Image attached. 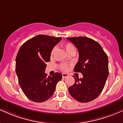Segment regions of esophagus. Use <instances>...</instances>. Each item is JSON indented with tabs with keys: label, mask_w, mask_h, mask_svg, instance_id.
I'll list each match as a JSON object with an SVG mask.
<instances>
[{
	"label": "esophagus",
	"mask_w": 123,
	"mask_h": 123,
	"mask_svg": "<svg viewBox=\"0 0 123 123\" xmlns=\"http://www.w3.org/2000/svg\"><path fill=\"white\" fill-rule=\"evenodd\" d=\"M62 76L63 78H66L68 76V74H67V73H62Z\"/></svg>",
	"instance_id": "esophagus-1"
}]
</instances>
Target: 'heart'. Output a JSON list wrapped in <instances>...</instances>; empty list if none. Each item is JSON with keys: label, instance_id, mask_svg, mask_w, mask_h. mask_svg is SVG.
<instances>
[{"label": "heart", "instance_id": "1", "mask_svg": "<svg viewBox=\"0 0 123 123\" xmlns=\"http://www.w3.org/2000/svg\"><path fill=\"white\" fill-rule=\"evenodd\" d=\"M63 46L64 47V49H65L66 51L68 53L70 52V51H73V50H76V49H75V47L73 46V45H72V44L69 43L64 44V45H63ZM55 49H53L52 51H51V54H54V52H55ZM60 68L61 69V70L63 71L67 70L68 69V66L67 65H63V64L61 65L60 66Z\"/></svg>", "mask_w": 123, "mask_h": 123}]
</instances>
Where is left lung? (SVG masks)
Returning <instances> with one entry per match:
<instances>
[{"label": "left lung", "instance_id": "left-lung-1", "mask_svg": "<svg viewBox=\"0 0 123 123\" xmlns=\"http://www.w3.org/2000/svg\"><path fill=\"white\" fill-rule=\"evenodd\" d=\"M79 52L78 61L74 68L83 78L75 79L68 88L69 93L77 101L88 103L97 98L103 91L109 74L108 59L98 42L86 37L67 38Z\"/></svg>", "mask_w": 123, "mask_h": 123}]
</instances>
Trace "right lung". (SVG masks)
Listing matches in <instances>:
<instances>
[{
  "label": "right lung",
  "mask_w": 123,
  "mask_h": 123,
  "mask_svg": "<svg viewBox=\"0 0 123 123\" xmlns=\"http://www.w3.org/2000/svg\"><path fill=\"white\" fill-rule=\"evenodd\" d=\"M61 39L37 35L25 42L18 52L15 70L19 84L26 97L32 101L42 103L50 98L62 78L60 73L48 77L45 73L51 51Z\"/></svg>",
  "instance_id": "1"
}]
</instances>
